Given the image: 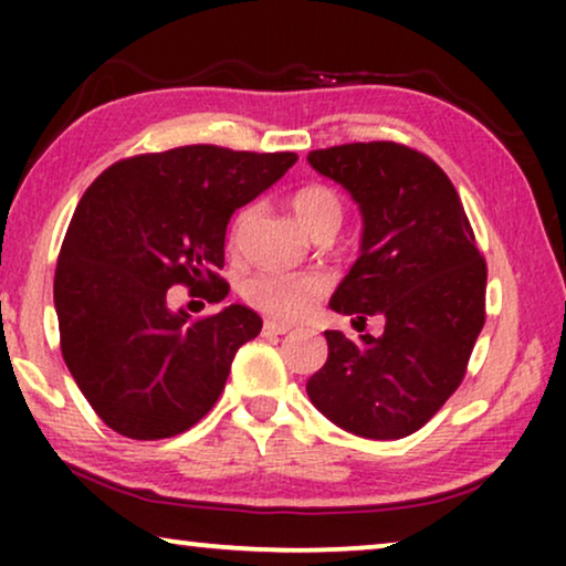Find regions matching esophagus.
<instances>
[{"label":"esophagus","instance_id":"esophagus-1","mask_svg":"<svg viewBox=\"0 0 566 566\" xmlns=\"http://www.w3.org/2000/svg\"><path fill=\"white\" fill-rule=\"evenodd\" d=\"M291 332V324H283V322H273L268 319L262 324V335H289Z\"/></svg>","mask_w":566,"mask_h":566}]
</instances>
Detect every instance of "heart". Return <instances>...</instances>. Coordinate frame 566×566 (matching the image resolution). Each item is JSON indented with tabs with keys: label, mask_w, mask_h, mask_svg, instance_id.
<instances>
[{
	"label": "heart",
	"mask_w": 566,
	"mask_h": 566,
	"mask_svg": "<svg viewBox=\"0 0 566 566\" xmlns=\"http://www.w3.org/2000/svg\"><path fill=\"white\" fill-rule=\"evenodd\" d=\"M293 213L312 234L339 229L345 216V200L335 188L324 182H308L298 188L291 198ZM250 216V208H244L237 216L231 227V247L239 244L244 221ZM329 289V281L322 273H291V270H262L247 277L242 285L244 301L258 312L273 316V319L296 322L301 316L312 312V306Z\"/></svg>",
	"instance_id": "1"
}]
</instances>
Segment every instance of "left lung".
<instances>
[{"instance_id":"left-lung-1","label":"left lung","mask_w":566,"mask_h":566,"mask_svg":"<svg viewBox=\"0 0 566 566\" xmlns=\"http://www.w3.org/2000/svg\"><path fill=\"white\" fill-rule=\"evenodd\" d=\"M363 213L360 258L329 308L381 314L384 335L327 329V363L308 399L347 432L397 440L420 430L459 389L484 327L486 262L448 175L428 154L394 142L308 151Z\"/></svg>"}]
</instances>
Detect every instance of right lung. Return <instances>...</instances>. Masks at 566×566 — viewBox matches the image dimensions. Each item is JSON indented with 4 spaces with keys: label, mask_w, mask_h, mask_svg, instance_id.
I'll use <instances>...</instances> for the list:
<instances>
[{
    "label": "right lung",
    "mask_w": 566,
    "mask_h": 566,
    "mask_svg": "<svg viewBox=\"0 0 566 566\" xmlns=\"http://www.w3.org/2000/svg\"><path fill=\"white\" fill-rule=\"evenodd\" d=\"M296 159L177 146L115 161L84 192L61 244L53 304L66 368L107 428L159 440L211 412L262 319L242 304L190 319L169 312L167 291L227 298L219 270L231 213Z\"/></svg>",
    "instance_id": "add662e5"
}]
</instances>
